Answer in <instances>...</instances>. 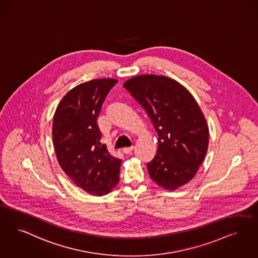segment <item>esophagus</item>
Returning a JSON list of instances; mask_svg holds the SVG:
<instances>
[{
    "instance_id": "1",
    "label": "esophagus",
    "mask_w": 258,
    "mask_h": 258,
    "mask_svg": "<svg viewBox=\"0 0 258 258\" xmlns=\"http://www.w3.org/2000/svg\"><path fill=\"white\" fill-rule=\"evenodd\" d=\"M133 151H134V147H128V148H124V149H123V153L125 154V155L132 154Z\"/></svg>"
}]
</instances>
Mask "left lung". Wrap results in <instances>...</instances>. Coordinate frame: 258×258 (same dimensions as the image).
I'll return each mask as SVG.
<instances>
[{
  "label": "left lung",
  "instance_id": "obj_1",
  "mask_svg": "<svg viewBox=\"0 0 258 258\" xmlns=\"http://www.w3.org/2000/svg\"><path fill=\"white\" fill-rule=\"evenodd\" d=\"M124 87L144 108L158 135L156 155L147 163L151 178L167 190L184 185L196 175L208 147V126L196 100L164 76H137Z\"/></svg>",
  "mask_w": 258,
  "mask_h": 258
}]
</instances>
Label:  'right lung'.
Masks as SVG:
<instances>
[{"label": "right lung", "instance_id": "obj_1", "mask_svg": "<svg viewBox=\"0 0 258 258\" xmlns=\"http://www.w3.org/2000/svg\"><path fill=\"white\" fill-rule=\"evenodd\" d=\"M118 81L92 80L67 93L53 116L52 142L62 170L94 196L109 193L119 181L122 160L101 145L97 123L103 102Z\"/></svg>", "mask_w": 258, "mask_h": 258}]
</instances>
